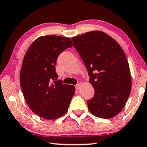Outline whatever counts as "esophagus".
<instances>
[{"label":"esophagus","mask_w":147,"mask_h":147,"mask_svg":"<svg viewBox=\"0 0 147 147\" xmlns=\"http://www.w3.org/2000/svg\"><path fill=\"white\" fill-rule=\"evenodd\" d=\"M76 90H80V84H77L76 86Z\"/></svg>","instance_id":"1"}]
</instances>
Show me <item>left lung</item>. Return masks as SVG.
Instances as JSON below:
<instances>
[{
  "instance_id": "8db88e82",
  "label": "left lung",
  "mask_w": 147,
  "mask_h": 147,
  "mask_svg": "<svg viewBox=\"0 0 147 147\" xmlns=\"http://www.w3.org/2000/svg\"><path fill=\"white\" fill-rule=\"evenodd\" d=\"M88 69L94 97L89 110L99 118L109 119L125 107L131 90L129 65L124 51L113 38L101 31L71 38Z\"/></svg>"
}]
</instances>
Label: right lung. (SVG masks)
I'll use <instances>...</instances> for the list:
<instances>
[{
  "label": "right lung",
  "instance_id": "right-lung-1",
  "mask_svg": "<svg viewBox=\"0 0 147 147\" xmlns=\"http://www.w3.org/2000/svg\"><path fill=\"white\" fill-rule=\"evenodd\" d=\"M73 44L69 38L49 35L32 42L23 59L20 83L28 105L34 113L48 120L66 113L75 87L63 84L56 72L58 57Z\"/></svg>",
  "mask_w": 147,
  "mask_h": 147
}]
</instances>
